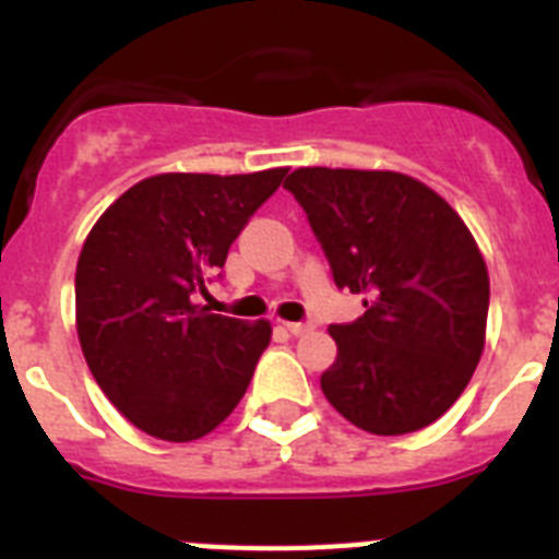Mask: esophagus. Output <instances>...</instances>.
I'll use <instances>...</instances> for the list:
<instances>
[{"label":"esophagus","instance_id":"34e87169","mask_svg":"<svg viewBox=\"0 0 559 559\" xmlns=\"http://www.w3.org/2000/svg\"><path fill=\"white\" fill-rule=\"evenodd\" d=\"M285 330H288L290 335H305V333H310V330H313V324H310V322H288V324H285Z\"/></svg>","mask_w":559,"mask_h":559}]
</instances>
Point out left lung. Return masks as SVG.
<instances>
[{
    "instance_id": "left-lung-1",
    "label": "left lung",
    "mask_w": 559,
    "mask_h": 559,
    "mask_svg": "<svg viewBox=\"0 0 559 559\" xmlns=\"http://www.w3.org/2000/svg\"><path fill=\"white\" fill-rule=\"evenodd\" d=\"M283 187L335 288L367 296L364 316L330 324L338 355L324 397L380 437L431 426L471 383L490 310L487 265L464 221L403 173L299 167Z\"/></svg>"
}]
</instances>
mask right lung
<instances>
[{
	"mask_svg": "<svg viewBox=\"0 0 559 559\" xmlns=\"http://www.w3.org/2000/svg\"><path fill=\"white\" fill-rule=\"evenodd\" d=\"M285 173H162L122 192L88 231L78 338L97 386L140 431L201 439L249 389L271 324L210 313L195 294L221 280L229 246Z\"/></svg>",
	"mask_w": 559,
	"mask_h": 559,
	"instance_id": "add662e5",
	"label": "right lung"
}]
</instances>
